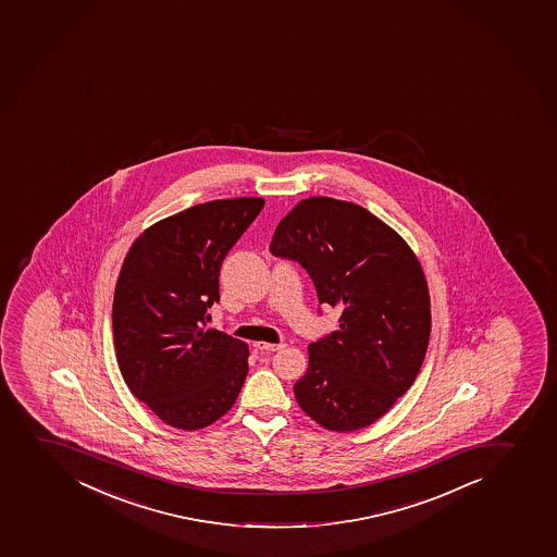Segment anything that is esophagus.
Listing matches in <instances>:
<instances>
[{
	"label": "esophagus",
	"instance_id": "esophagus-1",
	"mask_svg": "<svg viewBox=\"0 0 557 557\" xmlns=\"http://www.w3.org/2000/svg\"><path fill=\"white\" fill-rule=\"evenodd\" d=\"M283 344H269V342H258L256 349L263 350V352H272V350L282 349Z\"/></svg>",
	"mask_w": 557,
	"mask_h": 557
}]
</instances>
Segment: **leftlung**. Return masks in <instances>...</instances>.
<instances>
[{
	"instance_id": "8db88e82",
	"label": "left lung",
	"mask_w": 557,
	"mask_h": 557,
	"mask_svg": "<svg viewBox=\"0 0 557 557\" xmlns=\"http://www.w3.org/2000/svg\"><path fill=\"white\" fill-rule=\"evenodd\" d=\"M270 252L298 261L318 301L342 310L339 331L309 345V368L294 385L299 408L325 430L368 428L413 385L430 344L419 258L366 208L322 196L280 221Z\"/></svg>"
}]
</instances>
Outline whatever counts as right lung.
I'll list each match as a JSON object with an SVG mask.
<instances>
[{
  "instance_id": "add662e5",
  "label": "right lung",
  "mask_w": 557,
  "mask_h": 557,
  "mask_svg": "<svg viewBox=\"0 0 557 557\" xmlns=\"http://www.w3.org/2000/svg\"><path fill=\"white\" fill-rule=\"evenodd\" d=\"M264 199H218L161 219L127 250L113 298L116 361L133 395L164 424L196 431L232 409L248 345L205 329L224 256Z\"/></svg>"
}]
</instances>
